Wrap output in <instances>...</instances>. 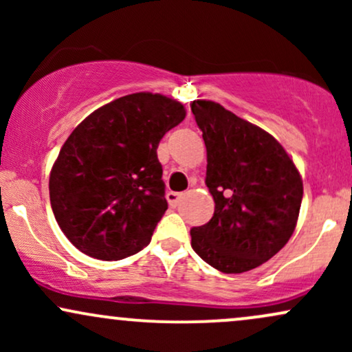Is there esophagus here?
<instances>
[{
  "mask_svg": "<svg viewBox=\"0 0 352 352\" xmlns=\"http://www.w3.org/2000/svg\"><path fill=\"white\" fill-rule=\"evenodd\" d=\"M180 199H182V193H180V192H168V193H167L168 205H170V207H173V208L179 207Z\"/></svg>",
  "mask_w": 352,
  "mask_h": 352,
  "instance_id": "34e87169",
  "label": "esophagus"
}]
</instances>
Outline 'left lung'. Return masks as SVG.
<instances>
[{
  "label": "left lung",
  "instance_id": "8db88e82",
  "mask_svg": "<svg viewBox=\"0 0 352 352\" xmlns=\"http://www.w3.org/2000/svg\"><path fill=\"white\" fill-rule=\"evenodd\" d=\"M207 147L205 184L212 220L190 230L192 248L223 273L263 265L288 243L302 200V180L281 144L212 100L190 104Z\"/></svg>",
  "mask_w": 352,
  "mask_h": 352
}]
</instances>
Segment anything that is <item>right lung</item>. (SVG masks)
<instances>
[{"label": "right lung", "instance_id": "right-lung-1", "mask_svg": "<svg viewBox=\"0 0 352 352\" xmlns=\"http://www.w3.org/2000/svg\"><path fill=\"white\" fill-rule=\"evenodd\" d=\"M184 119L177 100L137 92L98 109L72 131L52 165L50 199L76 248L111 261L151 241L168 207L157 147Z\"/></svg>", "mask_w": 352, "mask_h": 352}]
</instances>
